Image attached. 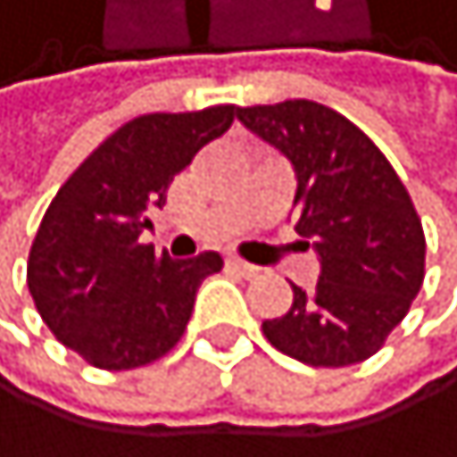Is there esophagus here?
Here are the masks:
<instances>
[{
	"label": "esophagus",
	"mask_w": 457,
	"mask_h": 457,
	"mask_svg": "<svg viewBox=\"0 0 457 457\" xmlns=\"http://www.w3.org/2000/svg\"><path fill=\"white\" fill-rule=\"evenodd\" d=\"M227 268H230V270H236L238 277H247V279H251V277H256V274H259V268H256V265H251V262H242V259H236V256H230V259H227Z\"/></svg>",
	"instance_id": "esophagus-1"
}]
</instances>
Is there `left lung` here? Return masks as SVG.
<instances>
[{
  "instance_id": "obj_1",
  "label": "left lung",
  "mask_w": 457,
  "mask_h": 457,
  "mask_svg": "<svg viewBox=\"0 0 457 457\" xmlns=\"http://www.w3.org/2000/svg\"><path fill=\"white\" fill-rule=\"evenodd\" d=\"M236 116L291 162L295 230L320 259L318 283L291 286L295 300L262 323L265 338L312 368L370 359L426 274L423 224L403 180L350 119L318 102L238 107Z\"/></svg>"
}]
</instances>
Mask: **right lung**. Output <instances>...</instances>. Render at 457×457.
I'll list each match as a JSON object with an SVG mask.
<instances>
[{
	"label": "right lung",
	"mask_w": 457,
	"mask_h": 457,
	"mask_svg": "<svg viewBox=\"0 0 457 457\" xmlns=\"http://www.w3.org/2000/svg\"><path fill=\"white\" fill-rule=\"evenodd\" d=\"M236 107L148 113L110 134L46 210L29 253L34 306L63 347L102 370H134L180 341L195 295L221 270L215 251L192 259L139 245L174 174L233 125Z\"/></svg>",
	"instance_id": "right-lung-1"
}]
</instances>
